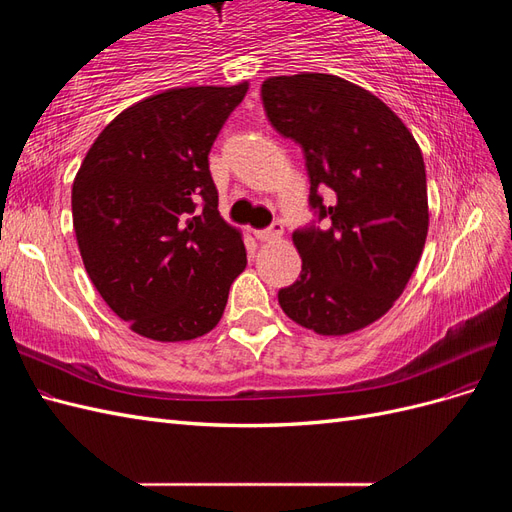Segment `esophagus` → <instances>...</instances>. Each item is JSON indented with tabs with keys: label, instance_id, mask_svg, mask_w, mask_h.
<instances>
[{
	"label": "esophagus",
	"instance_id": "34e87169",
	"mask_svg": "<svg viewBox=\"0 0 512 512\" xmlns=\"http://www.w3.org/2000/svg\"><path fill=\"white\" fill-rule=\"evenodd\" d=\"M254 235H256L258 241H275V239H280L284 235V228H282V224H273L265 230H256Z\"/></svg>",
	"mask_w": 512,
	"mask_h": 512
}]
</instances>
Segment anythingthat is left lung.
<instances>
[{
	"label": "left lung",
	"instance_id": "obj_1",
	"mask_svg": "<svg viewBox=\"0 0 512 512\" xmlns=\"http://www.w3.org/2000/svg\"><path fill=\"white\" fill-rule=\"evenodd\" d=\"M260 94L271 126L303 147L309 205L331 218L327 230H294L303 267L277 301L318 335L361 331L389 312L423 254L421 147L380 98L333 74L271 76ZM320 191L334 194L329 208Z\"/></svg>",
	"mask_w": 512,
	"mask_h": 512
}]
</instances>
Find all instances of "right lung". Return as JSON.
<instances>
[{"label": "right lung", "mask_w": 512, "mask_h": 512, "mask_svg": "<svg viewBox=\"0 0 512 512\" xmlns=\"http://www.w3.org/2000/svg\"><path fill=\"white\" fill-rule=\"evenodd\" d=\"M247 89L177 87L132 104L74 177L72 224L89 280L153 342L209 333L247 265L209 173L211 145Z\"/></svg>", "instance_id": "add662e5"}]
</instances>
